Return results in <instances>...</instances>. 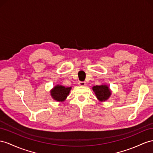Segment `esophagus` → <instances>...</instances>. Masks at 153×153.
<instances>
[{
	"instance_id": "esophagus-1",
	"label": "esophagus",
	"mask_w": 153,
	"mask_h": 153,
	"mask_svg": "<svg viewBox=\"0 0 153 153\" xmlns=\"http://www.w3.org/2000/svg\"><path fill=\"white\" fill-rule=\"evenodd\" d=\"M79 86H81V87H85V86L87 85L86 84V82L85 81H79V83H78Z\"/></svg>"
}]
</instances>
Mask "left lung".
I'll return each instance as SVG.
<instances>
[{
    "mask_svg": "<svg viewBox=\"0 0 153 153\" xmlns=\"http://www.w3.org/2000/svg\"><path fill=\"white\" fill-rule=\"evenodd\" d=\"M92 90L94 92L97 100L101 101L107 100L111 95V91L107 85H96L92 87Z\"/></svg>",
    "mask_w": 153,
    "mask_h": 153,
    "instance_id": "obj_1",
    "label": "left lung"
}]
</instances>
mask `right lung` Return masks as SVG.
Here are the masks:
<instances>
[{"mask_svg":"<svg viewBox=\"0 0 153 153\" xmlns=\"http://www.w3.org/2000/svg\"><path fill=\"white\" fill-rule=\"evenodd\" d=\"M71 88V87H65L64 86L57 85L51 90V96L53 100L62 102L67 97Z\"/></svg>","mask_w":153,"mask_h":153,"instance_id":"1","label":"right lung"}]
</instances>
